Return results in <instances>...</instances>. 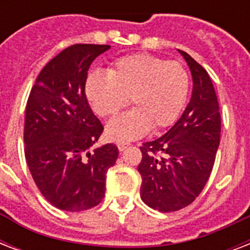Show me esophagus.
<instances>
[{"instance_id":"obj_1","label":"esophagus","mask_w":250,"mask_h":250,"mask_svg":"<svg viewBox=\"0 0 250 250\" xmlns=\"http://www.w3.org/2000/svg\"><path fill=\"white\" fill-rule=\"evenodd\" d=\"M129 144H125V143H121V144H118V149H119V152H125V149L128 148Z\"/></svg>"}]
</instances>
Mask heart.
Listing matches in <instances>:
<instances>
[{
	"instance_id": "obj_1",
	"label": "heart",
	"mask_w": 250,
	"mask_h": 250,
	"mask_svg": "<svg viewBox=\"0 0 250 250\" xmlns=\"http://www.w3.org/2000/svg\"><path fill=\"white\" fill-rule=\"evenodd\" d=\"M189 76L182 64L150 54H131L117 60L104 72L86 76V101L98 117L117 114L131 100L133 109L106 125V137L129 143L152 127L166 128L176 121L186 104Z\"/></svg>"
}]
</instances>
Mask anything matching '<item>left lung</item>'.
Masks as SVG:
<instances>
[{"label": "left lung", "instance_id": "1", "mask_svg": "<svg viewBox=\"0 0 250 250\" xmlns=\"http://www.w3.org/2000/svg\"><path fill=\"white\" fill-rule=\"evenodd\" d=\"M193 79L190 101L164 136L148 141L137 167L144 204L162 213L176 211L204 189L221 141V114L209 74L188 53L179 50Z\"/></svg>", "mask_w": 250, "mask_h": 250}]
</instances>
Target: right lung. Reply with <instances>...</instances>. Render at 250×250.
Masks as SVG:
<instances>
[{
  "label": "right lung",
  "mask_w": 250,
  "mask_h": 250,
  "mask_svg": "<svg viewBox=\"0 0 250 250\" xmlns=\"http://www.w3.org/2000/svg\"><path fill=\"white\" fill-rule=\"evenodd\" d=\"M110 48L76 44L62 50L41 70L27 101L25 161L42 196L61 210L98 205L118 158L113 144L89 150L104 127L84 92L90 64Z\"/></svg>",
  "instance_id": "1"
}]
</instances>
